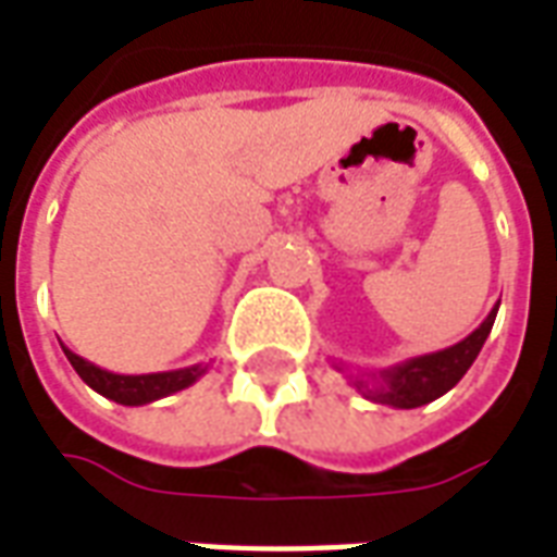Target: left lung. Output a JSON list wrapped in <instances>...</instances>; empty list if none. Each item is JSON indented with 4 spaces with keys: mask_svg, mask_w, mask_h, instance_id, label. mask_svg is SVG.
I'll use <instances>...</instances> for the list:
<instances>
[{
    "mask_svg": "<svg viewBox=\"0 0 557 557\" xmlns=\"http://www.w3.org/2000/svg\"><path fill=\"white\" fill-rule=\"evenodd\" d=\"M498 304L480 322V327H474L456 346L430 351V355H418V358L394 363V367L379 370V373L351 375V387L367 399L382 403V406H394V409H418V406H426L432 399L444 397L468 373V367L474 363V358L483 349V343H486L492 325H495ZM337 370H343V367H337Z\"/></svg>",
    "mask_w": 557,
    "mask_h": 557,
    "instance_id": "1",
    "label": "left lung"
}]
</instances>
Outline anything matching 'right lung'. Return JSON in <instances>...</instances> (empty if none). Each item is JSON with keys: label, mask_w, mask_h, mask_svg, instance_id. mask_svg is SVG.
Returning a JSON list of instances; mask_svg holds the SVG:
<instances>
[{"label": "right lung", "mask_w": 557, "mask_h": 557, "mask_svg": "<svg viewBox=\"0 0 557 557\" xmlns=\"http://www.w3.org/2000/svg\"><path fill=\"white\" fill-rule=\"evenodd\" d=\"M65 349V346H62ZM65 358L71 361V367L77 370V375L91 387L98 391L101 397L113 399L119 406H146V403H154L160 397H170V394H178L184 387H190L199 379L206 375L208 363H194V367H184V370H170V373H146V375H122L110 373V370H101L95 367L86 358H79L71 349H65Z\"/></svg>", "instance_id": "1"}]
</instances>
